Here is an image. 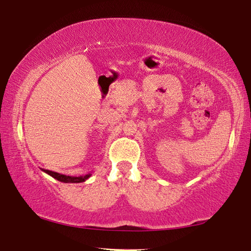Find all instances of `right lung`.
<instances>
[{"mask_svg":"<svg viewBox=\"0 0 251 251\" xmlns=\"http://www.w3.org/2000/svg\"><path fill=\"white\" fill-rule=\"evenodd\" d=\"M46 174L50 175L51 177H53L56 180H59L61 182L64 183H79V182H84L85 180L92 176V174H87L85 176H79V177H73V176H67V175H62L55 172H51V170H47V169H42Z\"/></svg>","mask_w":251,"mask_h":251,"instance_id":"obj_1","label":"right lung"}]
</instances>
